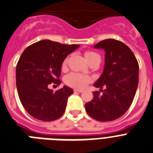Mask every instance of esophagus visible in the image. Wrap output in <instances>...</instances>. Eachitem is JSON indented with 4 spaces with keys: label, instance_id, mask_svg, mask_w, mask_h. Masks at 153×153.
Returning a JSON list of instances; mask_svg holds the SVG:
<instances>
[{
    "label": "esophagus",
    "instance_id": "1",
    "mask_svg": "<svg viewBox=\"0 0 153 153\" xmlns=\"http://www.w3.org/2000/svg\"><path fill=\"white\" fill-rule=\"evenodd\" d=\"M74 93H82V92H83V90H74Z\"/></svg>",
    "mask_w": 153,
    "mask_h": 153
}]
</instances>
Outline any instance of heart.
<instances>
[{
  "instance_id": "b5f03b06",
  "label": "heart",
  "mask_w": 153,
  "mask_h": 153,
  "mask_svg": "<svg viewBox=\"0 0 153 153\" xmlns=\"http://www.w3.org/2000/svg\"><path fill=\"white\" fill-rule=\"evenodd\" d=\"M85 56H86V60L90 62V63H96L99 62L100 63L101 57L100 56L94 52V51H86L85 52ZM67 62H68V56L64 59L62 63V68L65 69L67 67ZM65 83L70 87H72L74 89H77V90H81L83 89L86 85L91 82V78L89 76L83 75V74H77V73H70L68 75L66 76L64 79Z\"/></svg>"
}]
</instances>
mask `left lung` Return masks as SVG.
Returning <instances> with one entry per match:
<instances>
[{"instance_id":"left-lung-1","label":"left lung","mask_w":153,"mask_h":153,"mask_svg":"<svg viewBox=\"0 0 153 153\" xmlns=\"http://www.w3.org/2000/svg\"><path fill=\"white\" fill-rule=\"evenodd\" d=\"M94 47L106 51L103 72L94 83L102 94L93 92L85 108L92 118L109 122L122 117L131 106L139 83V63L129 47L120 40L106 39Z\"/></svg>"}]
</instances>
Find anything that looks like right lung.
Masks as SVG:
<instances>
[{
    "label": "right lung",
    "instance_id": "right-lung-1",
    "mask_svg": "<svg viewBox=\"0 0 153 153\" xmlns=\"http://www.w3.org/2000/svg\"><path fill=\"white\" fill-rule=\"evenodd\" d=\"M78 47L43 40L24 50L17 64L16 84L20 100L30 116L45 122L63 116L74 90L64 86L53 92L48 86L60 84L63 61Z\"/></svg>",
    "mask_w": 153,
    "mask_h": 153
}]
</instances>
